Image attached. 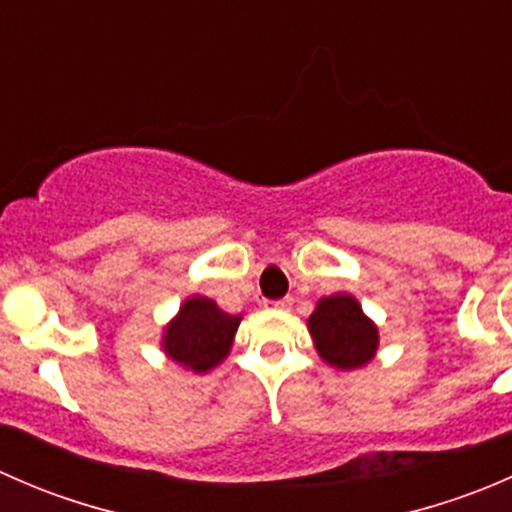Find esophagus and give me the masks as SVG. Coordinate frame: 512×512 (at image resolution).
Segmentation results:
<instances>
[{
    "instance_id": "obj_1",
    "label": "esophagus",
    "mask_w": 512,
    "mask_h": 512,
    "mask_svg": "<svg viewBox=\"0 0 512 512\" xmlns=\"http://www.w3.org/2000/svg\"><path fill=\"white\" fill-rule=\"evenodd\" d=\"M265 307H270V309H289V307H292V297L277 299V302H265Z\"/></svg>"
}]
</instances>
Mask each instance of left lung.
Segmentation results:
<instances>
[{
	"instance_id": "obj_1",
	"label": "left lung",
	"mask_w": 512,
	"mask_h": 512,
	"mask_svg": "<svg viewBox=\"0 0 512 512\" xmlns=\"http://www.w3.org/2000/svg\"><path fill=\"white\" fill-rule=\"evenodd\" d=\"M307 329L324 364L339 371L361 369L379 349V327L366 317L359 299L347 292L319 299Z\"/></svg>"
}]
</instances>
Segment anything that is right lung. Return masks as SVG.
I'll return each instance as SVG.
<instances>
[{
    "instance_id": "1",
    "label": "right lung",
    "mask_w": 512,
    "mask_h": 512,
    "mask_svg": "<svg viewBox=\"0 0 512 512\" xmlns=\"http://www.w3.org/2000/svg\"><path fill=\"white\" fill-rule=\"evenodd\" d=\"M240 322V314L223 312L215 299L193 294L165 324L160 349L183 369L205 374L230 354Z\"/></svg>"
}]
</instances>
